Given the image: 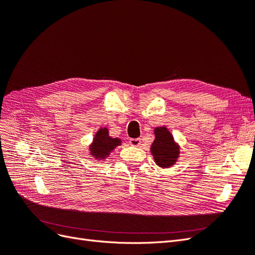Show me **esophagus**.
Segmentation results:
<instances>
[{
    "instance_id": "esophagus-1",
    "label": "esophagus",
    "mask_w": 255,
    "mask_h": 255,
    "mask_svg": "<svg viewBox=\"0 0 255 255\" xmlns=\"http://www.w3.org/2000/svg\"><path fill=\"white\" fill-rule=\"evenodd\" d=\"M129 144L133 146H139L141 144V139L140 138H132V139H129Z\"/></svg>"
}]
</instances>
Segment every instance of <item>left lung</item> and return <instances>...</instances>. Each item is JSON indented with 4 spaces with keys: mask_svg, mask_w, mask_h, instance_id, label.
I'll list each match as a JSON object with an SVG mask.
<instances>
[{
    "mask_svg": "<svg viewBox=\"0 0 255 255\" xmlns=\"http://www.w3.org/2000/svg\"><path fill=\"white\" fill-rule=\"evenodd\" d=\"M154 139L151 144V153L155 164L160 168L173 166L180 156V145L174 141V138L166 127L154 128Z\"/></svg>",
    "mask_w": 255,
    "mask_h": 255,
    "instance_id": "left-lung-1",
    "label": "left lung"
}]
</instances>
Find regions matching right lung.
Here are the masks:
<instances>
[{"instance_id": "right-lung-1", "label": "right lung", "mask_w": 255, "mask_h": 255, "mask_svg": "<svg viewBox=\"0 0 255 255\" xmlns=\"http://www.w3.org/2000/svg\"><path fill=\"white\" fill-rule=\"evenodd\" d=\"M118 145H121L120 138L111 137L109 128H101L97 130L94 140L89 145V153L95 159L104 160Z\"/></svg>"}]
</instances>
